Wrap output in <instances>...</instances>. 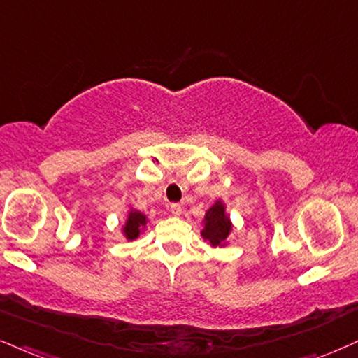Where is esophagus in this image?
<instances>
[{
  "label": "esophagus",
  "mask_w": 358,
  "mask_h": 358,
  "mask_svg": "<svg viewBox=\"0 0 358 358\" xmlns=\"http://www.w3.org/2000/svg\"><path fill=\"white\" fill-rule=\"evenodd\" d=\"M171 213H172V215H176V217H179L180 214H182V206L180 204H171Z\"/></svg>",
  "instance_id": "1"
}]
</instances>
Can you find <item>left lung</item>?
<instances>
[{
  "label": "left lung",
  "mask_w": 358,
  "mask_h": 358,
  "mask_svg": "<svg viewBox=\"0 0 358 358\" xmlns=\"http://www.w3.org/2000/svg\"><path fill=\"white\" fill-rule=\"evenodd\" d=\"M201 237L213 249L215 247H226L234 234V224L226 210V202L222 199H215L214 204L206 210L202 219Z\"/></svg>",
  "instance_id": "8db88e82"
}]
</instances>
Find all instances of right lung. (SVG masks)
I'll return each mask as SVG.
<instances>
[{"instance_id":"1","label":"right lung","mask_w":358,"mask_h":358,"mask_svg":"<svg viewBox=\"0 0 358 358\" xmlns=\"http://www.w3.org/2000/svg\"><path fill=\"white\" fill-rule=\"evenodd\" d=\"M148 224H149L148 215L141 213L138 209H134V207H129V210H127V217L121 227L122 237H124L126 241H136L141 234L148 229Z\"/></svg>"}]
</instances>
